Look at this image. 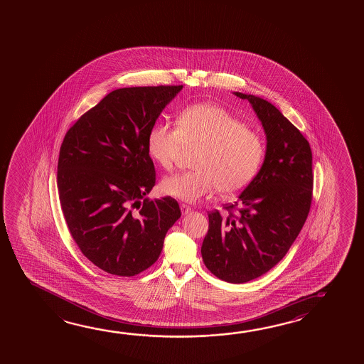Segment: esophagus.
Returning <instances> with one entry per match:
<instances>
[{"label":"esophagus","mask_w":364,"mask_h":364,"mask_svg":"<svg viewBox=\"0 0 364 364\" xmlns=\"http://www.w3.org/2000/svg\"><path fill=\"white\" fill-rule=\"evenodd\" d=\"M180 209H181V213L183 215H188V213H191V208L189 205H186V204H180Z\"/></svg>","instance_id":"34e87169"}]
</instances>
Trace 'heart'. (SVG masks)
Listing matches in <instances>:
<instances>
[{
  "instance_id": "1",
  "label": "heart",
  "mask_w": 364,
  "mask_h": 364,
  "mask_svg": "<svg viewBox=\"0 0 364 364\" xmlns=\"http://www.w3.org/2000/svg\"><path fill=\"white\" fill-rule=\"evenodd\" d=\"M176 124L157 123L151 128L147 149L152 160L171 170L185 146H202L198 170L166 176L164 196L197 203L213 194H232L254 179L264 156V144L244 122L213 104H194L180 112Z\"/></svg>"
}]
</instances>
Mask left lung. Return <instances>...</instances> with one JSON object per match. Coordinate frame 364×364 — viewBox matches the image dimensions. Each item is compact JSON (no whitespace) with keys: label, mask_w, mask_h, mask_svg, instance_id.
<instances>
[{"label":"left lung","mask_w":364,"mask_h":364,"mask_svg":"<svg viewBox=\"0 0 364 364\" xmlns=\"http://www.w3.org/2000/svg\"><path fill=\"white\" fill-rule=\"evenodd\" d=\"M250 102L267 137L264 162L239 199L209 213L202 245L205 267L228 283H246L265 274L284 257L310 212L312 152L302 133L259 96L233 92Z\"/></svg>","instance_id":"obj_1"}]
</instances>
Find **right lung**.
<instances>
[{
	"label": "right lung",
	"mask_w": 364,
	"mask_h": 364,
	"mask_svg": "<svg viewBox=\"0 0 364 364\" xmlns=\"http://www.w3.org/2000/svg\"><path fill=\"white\" fill-rule=\"evenodd\" d=\"M181 89L114 90L72 125L60 146L57 185L67 226L85 257L110 274L149 268L181 215L173 198L146 197L156 181L149 133Z\"/></svg>",
	"instance_id": "right-lung-1"
}]
</instances>
